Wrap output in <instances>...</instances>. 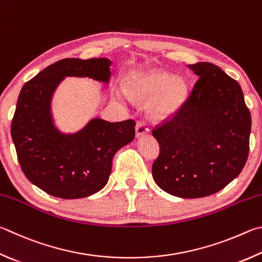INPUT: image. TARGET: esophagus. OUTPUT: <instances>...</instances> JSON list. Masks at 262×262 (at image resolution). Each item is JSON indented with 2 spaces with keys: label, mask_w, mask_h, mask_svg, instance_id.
I'll return each instance as SVG.
<instances>
[{
  "label": "esophagus",
  "mask_w": 262,
  "mask_h": 262,
  "mask_svg": "<svg viewBox=\"0 0 262 262\" xmlns=\"http://www.w3.org/2000/svg\"><path fill=\"white\" fill-rule=\"evenodd\" d=\"M135 130H136V137H141V136H143V135H145V134H147V133H149V128H147V126L145 125L144 122L139 121L136 123Z\"/></svg>",
  "instance_id": "34e87169"
}]
</instances>
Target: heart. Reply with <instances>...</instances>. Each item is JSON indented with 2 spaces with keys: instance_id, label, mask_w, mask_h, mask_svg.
Here are the masks:
<instances>
[{
  "instance_id": "b5f03b06",
  "label": "heart",
  "mask_w": 262,
  "mask_h": 262,
  "mask_svg": "<svg viewBox=\"0 0 262 262\" xmlns=\"http://www.w3.org/2000/svg\"><path fill=\"white\" fill-rule=\"evenodd\" d=\"M126 90L137 102H146L151 118L156 120L172 119L183 106L187 98V84L180 78L159 70L145 71L132 75Z\"/></svg>"
}]
</instances>
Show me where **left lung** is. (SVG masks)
<instances>
[{
  "instance_id": "8db88e82",
  "label": "left lung",
  "mask_w": 262,
  "mask_h": 262,
  "mask_svg": "<svg viewBox=\"0 0 262 262\" xmlns=\"http://www.w3.org/2000/svg\"><path fill=\"white\" fill-rule=\"evenodd\" d=\"M199 79L170 120L155 128L160 146L152 165L157 185L181 198L220 191L249 156L251 115L239 83L216 65H188Z\"/></svg>"
}]
</instances>
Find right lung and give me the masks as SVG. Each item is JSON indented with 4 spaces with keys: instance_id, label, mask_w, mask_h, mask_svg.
Here are the masks:
<instances>
[{
    "instance_id": "1",
    "label": "right lung",
    "mask_w": 262,
    "mask_h": 262,
    "mask_svg": "<svg viewBox=\"0 0 262 262\" xmlns=\"http://www.w3.org/2000/svg\"><path fill=\"white\" fill-rule=\"evenodd\" d=\"M107 58H65L49 65L23 85L11 122V136L25 177L54 197L77 199L105 187L116 152L135 137V121L93 118L82 129L61 133L51 101L66 77L108 83Z\"/></svg>"
}]
</instances>
